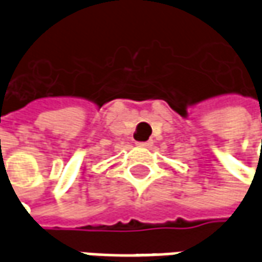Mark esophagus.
<instances>
[{"instance_id":"1","label":"esophagus","mask_w":262,"mask_h":262,"mask_svg":"<svg viewBox=\"0 0 262 262\" xmlns=\"http://www.w3.org/2000/svg\"><path fill=\"white\" fill-rule=\"evenodd\" d=\"M136 144L139 146V147H150L153 143L151 142H136Z\"/></svg>"}]
</instances>
